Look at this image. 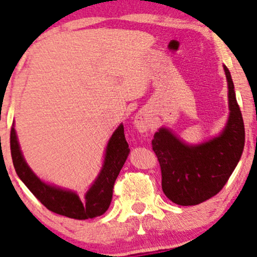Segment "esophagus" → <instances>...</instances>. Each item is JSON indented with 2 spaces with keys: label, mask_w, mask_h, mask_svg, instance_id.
Returning a JSON list of instances; mask_svg holds the SVG:
<instances>
[{
  "label": "esophagus",
  "mask_w": 257,
  "mask_h": 257,
  "mask_svg": "<svg viewBox=\"0 0 257 257\" xmlns=\"http://www.w3.org/2000/svg\"><path fill=\"white\" fill-rule=\"evenodd\" d=\"M134 125L140 133H146L151 126V120L149 115L144 112H139L134 118Z\"/></svg>",
  "instance_id": "esophagus-1"
}]
</instances>
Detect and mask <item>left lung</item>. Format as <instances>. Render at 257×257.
I'll return each mask as SVG.
<instances>
[{"instance_id":"left-lung-1","label":"left lung","mask_w":257,"mask_h":257,"mask_svg":"<svg viewBox=\"0 0 257 257\" xmlns=\"http://www.w3.org/2000/svg\"><path fill=\"white\" fill-rule=\"evenodd\" d=\"M223 68L230 112L218 137L199 145H188L171 131L161 128L152 139V150L156 154L162 174V190L177 205L193 206L218 194L243 154V115L236 102L229 70L225 66Z\"/></svg>"}]
</instances>
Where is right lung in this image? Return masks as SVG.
<instances>
[{"mask_svg": "<svg viewBox=\"0 0 257 257\" xmlns=\"http://www.w3.org/2000/svg\"><path fill=\"white\" fill-rule=\"evenodd\" d=\"M129 151L128 143L124 137V128L120 124L107 144L102 170L95 179L94 184L87 190L85 197L80 199L74 191L46 184L35 176L22 155L14 123L11 128V155L19 178L45 207L58 215L74 219L94 218L103 215L108 210L112 201L114 182L128 157Z\"/></svg>", "mask_w": 257, "mask_h": 257, "instance_id": "obj_1", "label": "right lung"}]
</instances>
